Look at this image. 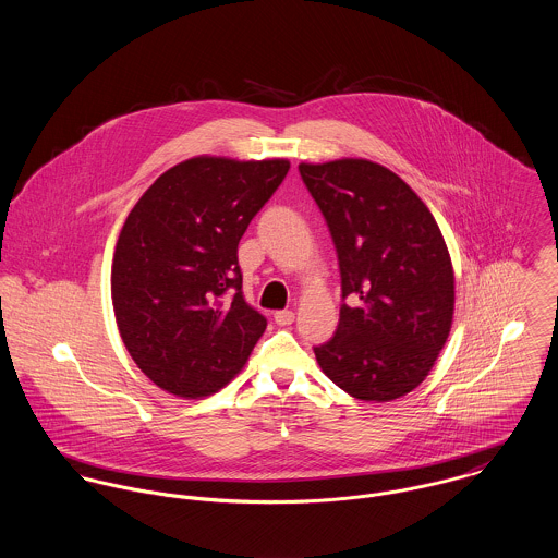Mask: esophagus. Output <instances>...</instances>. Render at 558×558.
Wrapping results in <instances>:
<instances>
[{
  "instance_id": "34e87169",
  "label": "esophagus",
  "mask_w": 558,
  "mask_h": 558,
  "mask_svg": "<svg viewBox=\"0 0 558 558\" xmlns=\"http://www.w3.org/2000/svg\"><path fill=\"white\" fill-rule=\"evenodd\" d=\"M275 322L279 324V326H290L292 322H294V312H288V310H283V312H275Z\"/></svg>"
}]
</instances>
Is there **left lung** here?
Wrapping results in <instances>:
<instances>
[{
  "label": "left lung",
  "instance_id": "8db88e82",
  "mask_svg": "<svg viewBox=\"0 0 558 558\" xmlns=\"http://www.w3.org/2000/svg\"><path fill=\"white\" fill-rule=\"evenodd\" d=\"M339 259V324L316 345L345 393L391 401L416 389L453 319V268L436 219L391 169L363 159L299 165Z\"/></svg>",
  "mask_w": 558,
  "mask_h": 558
}]
</instances>
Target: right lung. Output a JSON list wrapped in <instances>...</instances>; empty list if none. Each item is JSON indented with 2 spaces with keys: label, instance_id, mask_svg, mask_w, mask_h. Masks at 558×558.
Masks as SVG:
<instances>
[{
  "label": "right lung",
  "instance_id": "obj_1",
  "mask_svg": "<svg viewBox=\"0 0 558 558\" xmlns=\"http://www.w3.org/2000/svg\"><path fill=\"white\" fill-rule=\"evenodd\" d=\"M290 162L197 157L167 169L116 244L111 299L137 367L160 389L226 387L266 330L242 294L239 242Z\"/></svg>",
  "mask_w": 558,
  "mask_h": 558
}]
</instances>
